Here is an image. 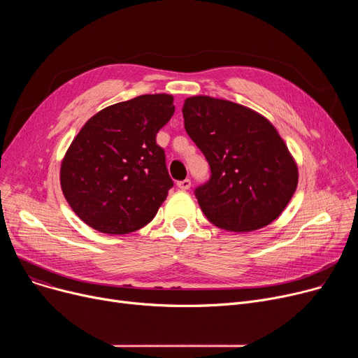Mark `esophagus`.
Masks as SVG:
<instances>
[{
  "mask_svg": "<svg viewBox=\"0 0 358 358\" xmlns=\"http://www.w3.org/2000/svg\"><path fill=\"white\" fill-rule=\"evenodd\" d=\"M190 185H192V181H190L189 178H185V180H182V181H178V182H177V187H178L180 190H189Z\"/></svg>",
  "mask_w": 358,
  "mask_h": 358,
  "instance_id": "1",
  "label": "esophagus"
}]
</instances>
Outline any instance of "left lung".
I'll return each instance as SVG.
<instances>
[{
    "label": "left lung",
    "instance_id": "obj_1",
    "mask_svg": "<svg viewBox=\"0 0 358 358\" xmlns=\"http://www.w3.org/2000/svg\"><path fill=\"white\" fill-rule=\"evenodd\" d=\"M187 134L210 165L196 197L210 223L252 232L275 220L293 197L297 164L273 123L242 104L194 96L182 106Z\"/></svg>",
    "mask_w": 358,
    "mask_h": 358
}]
</instances>
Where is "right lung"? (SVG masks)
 Instances as JSON below:
<instances>
[{
    "label": "right lung",
    "instance_id": "1",
    "mask_svg": "<svg viewBox=\"0 0 358 358\" xmlns=\"http://www.w3.org/2000/svg\"><path fill=\"white\" fill-rule=\"evenodd\" d=\"M174 110L171 94H143L100 110L73 138L61 189L90 228L123 235L155 217L173 187L157 134Z\"/></svg>",
    "mask_w": 358,
    "mask_h": 358
}]
</instances>
